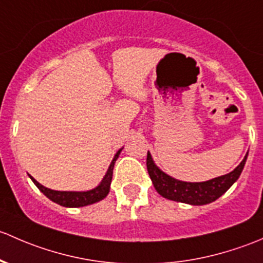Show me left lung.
<instances>
[{
  "label": "left lung",
  "instance_id": "1",
  "mask_svg": "<svg viewBox=\"0 0 263 263\" xmlns=\"http://www.w3.org/2000/svg\"><path fill=\"white\" fill-rule=\"evenodd\" d=\"M247 157L248 153L232 172L204 182H186L171 177L159 167H157L149 151L147 154V170L154 189L161 196L172 201L185 202L189 205H206L226 194L233 183L239 178L240 173L245 168Z\"/></svg>",
  "mask_w": 263,
  "mask_h": 263
}]
</instances>
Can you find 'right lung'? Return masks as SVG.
I'll list each match as a JSON object with an SVG mask.
<instances>
[{"mask_svg":"<svg viewBox=\"0 0 263 263\" xmlns=\"http://www.w3.org/2000/svg\"><path fill=\"white\" fill-rule=\"evenodd\" d=\"M123 151L119 149L116 152V154L114 156L111 163H110L109 168H107L106 175L104 176V178L101 180L99 186H96L95 189L88 191H55L50 190V189L45 187L42 183L37 182L32 176H29L31 178L32 182L35 183L37 189L48 197L51 201H54L55 204H59L61 206L66 208H81V206H87V205L95 204V202L101 201L102 199L107 196V194L110 192V185H111L112 180V170L114 166H115L116 159L119 158V154Z\"/></svg>","mask_w":263,"mask_h":263,"instance_id":"right-lung-1","label":"right lung"}]
</instances>
